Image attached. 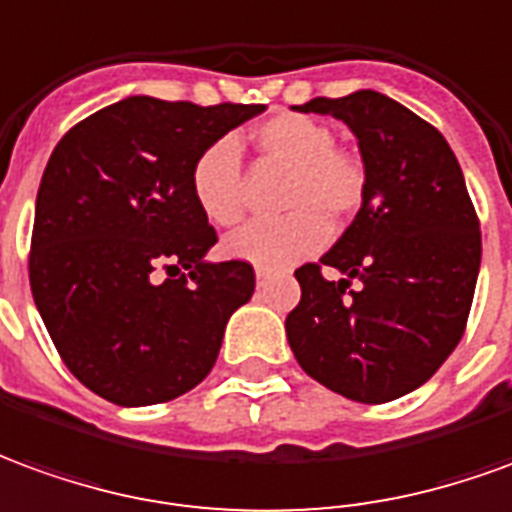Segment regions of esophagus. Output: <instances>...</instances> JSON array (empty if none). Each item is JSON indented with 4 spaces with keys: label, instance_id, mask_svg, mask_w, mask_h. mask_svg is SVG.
<instances>
[{
    "label": "esophagus",
    "instance_id": "esophagus-1",
    "mask_svg": "<svg viewBox=\"0 0 512 512\" xmlns=\"http://www.w3.org/2000/svg\"><path fill=\"white\" fill-rule=\"evenodd\" d=\"M264 281H267V273H264V270H256V284L264 286Z\"/></svg>",
    "mask_w": 512,
    "mask_h": 512
}]
</instances>
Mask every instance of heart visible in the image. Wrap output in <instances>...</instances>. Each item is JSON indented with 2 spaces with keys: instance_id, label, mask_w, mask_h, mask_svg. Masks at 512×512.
<instances>
[{
  "instance_id": "heart-1",
  "label": "heart",
  "mask_w": 512,
  "mask_h": 512,
  "mask_svg": "<svg viewBox=\"0 0 512 512\" xmlns=\"http://www.w3.org/2000/svg\"><path fill=\"white\" fill-rule=\"evenodd\" d=\"M264 159L292 170L284 220H253L223 242L234 262L259 270H284L325 248L331 223L342 226L361 209L366 168L353 151L336 146L328 123L281 112L253 132ZM192 198L215 226H234L245 212L242 151L234 137H220L201 151L190 173Z\"/></svg>"
}]
</instances>
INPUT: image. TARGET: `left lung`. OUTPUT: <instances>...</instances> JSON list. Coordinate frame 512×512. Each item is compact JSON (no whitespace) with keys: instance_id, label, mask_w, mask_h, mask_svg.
<instances>
[{"instance_id":"obj_1","label":"left lung","mask_w":512,"mask_h":512,"mask_svg":"<svg viewBox=\"0 0 512 512\" xmlns=\"http://www.w3.org/2000/svg\"><path fill=\"white\" fill-rule=\"evenodd\" d=\"M295 110L350 126L366 195L320 264L295 270L303 295L286 339L325 389L366 405L397 400L436 375L469 320L482 239L463 170L444 134L378 90ZM322 266L343 278L328 282Z\"/></svg>"}]
</instances>
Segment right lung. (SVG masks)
<instances>
[{"label":"right lung","mask_w":512,"mask_h":512,"mask_svg":"<svg viewBox=\"0 0 512 512\" xmlns=\"http://www.w3.org/2000/svg\"><path fill=\"white\" fill-rule=\"evenodd\" d=\"M264 110L129 96L52 151L35 201L32 297L65 366L104 400L157 405L212 372L256 275L206 259L217 234L190 173L201 151ZM159 269L188 273L157 282Z\"/></svg>","instance_id":"right-lung-1"}]
</instances>
